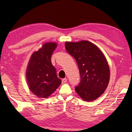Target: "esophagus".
<instances>
[{"label": "esophagus", "instance_id": "34e87169", "mask_svg": "<svg viewBox=\"0 0 132 132\" xmlns=\"http://www.w3.org/2000/svg\"><path fill=\"white\" fill-rule=\"evenodd\" d=\"M66 81H67V79L66 78H64V79H63L62 80V83L64 84L65 83V82H66Z\"/></svg>", "mask_w": 132, "mask_h": 132}]
</instances>
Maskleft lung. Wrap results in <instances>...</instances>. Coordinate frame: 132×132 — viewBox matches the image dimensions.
Segmentation results:
<instances>
[{
  "label": "left lung",
  "instance_id": "1",
  "mask_svg": "<svg viewBox=\"0 0 132 132\" xmlns=\"http://www.w3.org/2000/svg\"><path fill=\"white\" fill-rule=\"evenodd\" d=\"M67 52L75 59L79 67L80 82L75 90L86 101L95 100L102 95L109 81V68L103 53L88 41L66 42Z\"/></svg>",
  "mask_w": 132,
  "mask_h": 132
}]
</instances>
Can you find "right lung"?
Returning a JSON list of instances; mask_svg holds the SVG:
<instances>
[{
  "label": "right lung",
  "instance_id": "obj_1",
  "mask_svg": "<svg viewBox=\"0 0 132 132\" xmlns=\"http://www.w3.org/2000/svg\"><path fill=\"white\" fill-rule=\"evenodd\" d=\"M54 42H48L33 53L27 69L26 77L31 92L39 98H47L61 84L56 70L51 63V56L56 48Z\"/></svg>",
  "mask_w": 132,
  "mask_h": 132
}]
</instances>
